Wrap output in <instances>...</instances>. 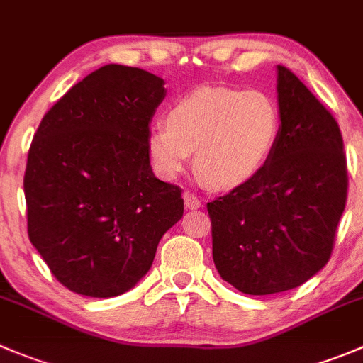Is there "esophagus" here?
<instances>
[{
    "label": "esophagus",
    "instance_id": "1",
    "mask_svg": "<svg viewBox=\"0 0 363 363\" xmlns=\"http://www.w3.org/2000/svg\"><path fill=\"white\" fill-rule=\"evenodd\" d=\"M184 203L188 209H199V207H202L200 199L199 196L193 195V193H184Z\"/></svg>",
    "mask_w": 363,
    "mask_h": 363
}]
</instances>
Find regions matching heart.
Instances as JSON below:
<instances>
[{
    "mask_svg": "<svg viewBox=\"0 0 363 363\" xmlns=\"http://www.w3.org/2000/svg\"><path fill=\"white\" fill-rule=\"evenodd\" d=\"M280 135V111L260 90L202 86L179 99L167 124L150 125L147 154L160 179L174 182L195 167L216 189L252 181L269 161Z\"/></svg>",
    "mask_w": 363,
    "mask_h": 363,
    "instance_id": "b5f03b06",
    "label": "heart"
}]
</instances>
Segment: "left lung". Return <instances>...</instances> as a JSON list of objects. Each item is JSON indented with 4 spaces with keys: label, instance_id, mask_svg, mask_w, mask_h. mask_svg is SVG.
Masks as SVG:
<instances>
[{
    "label": "left lung",
    "instance_id": "obj_1",
    "mask_svg": "<svg viewBox=\"0 0 363 363\" xmlns=\"http://www.w3.org/2000/svg\"><path fill=\"white\" fill-rule=\"evenodd\" d=\"M280 135L266 167L207 203L218 273L253 296L294 289L330 260L346 207L339 124L314 94L277 65Z\"/></svg>",
    "mask_w": 363,
    "mask_h": 363
}]
</instances>
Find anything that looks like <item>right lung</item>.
<instances>
[{"mask_svg":"<svg viewBox=\"0 0 363 363\" xmlns=\"http://www.w3.org/2000/svg\"><path fill=\"white\" fill-rule=\"evenodd\" d=\"M160 76L110 63L44 115L24 174L28 235L60 284L90 298L133 289L184 213L181 188L154 175L147 133Z\"/></svg>","mask_w":363,"mask_h":363,"instance_id":"1","label":"right lung"}]
</instances>
